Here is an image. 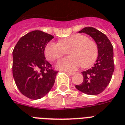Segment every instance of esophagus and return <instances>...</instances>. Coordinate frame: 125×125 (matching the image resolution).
I'll return each instance as SVG.
<instances>
[{"label":"esophagus","mask_w":125,"mask_h":125,"mask_svg":"<svg viewBox=\"0 0 125 125\" xmlns=\"http://www.w3.org/2000/svg\"><path fill=\"white\" fill-rule=\"evenodd\" d=\"M66 73L69 75H73L74 74H75V72H71V71H66Z\"/></svg>","instance_id":"1"}]
</instances>
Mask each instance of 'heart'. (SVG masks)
I'll list each match as a JSON object with an SVG mask.
<instances>
[{
    "label": "heart",
    "instance_id": "heart-1",
    "mask_svg": "<svg viewBox=\"0 0 125 125\" xmlns=\"http://www.w3.org/2000/svg\"><path fill=\"white\" fill-rule=\"evenodd\" d=\"M69 58L63 59L57 63V67L65 71H74L82 66L86 68L91 66L98 56V47L93 40H89L83 34H74L63 38L58 43L50 42L44 49L46 58L54 62L62 58L68 51Z\"/></svg>",
    "mask_w": 125,
    "mask_h": 125
}]
</instances>
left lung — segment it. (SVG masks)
<instances>
[{
    "label": "left lung",
    "mask_w": 125,
    "mask_h": 125,
    "mask_svg": "<svg viewBox=\"0 0 125 125\" xmlns=\"http://www.w3.org/2000/svg\"><path fill=\"white\" fill-rule=\"evenodd\" d=\"M79 32L88 34L95 40L99 55L94 66L82 72L83 82L75 87L87 95H98L104 91L112 77L114 71L113 46L107 36L95 28L85 27Z\"/></svg>",
    "instance_id": "obj_1"
}]
</instances>
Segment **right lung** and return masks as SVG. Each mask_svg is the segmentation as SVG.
<instances>
[{"mask_svg": "<svg viewBox=\"0 0 125 125\" xmlns=\"http://www.w3.org/2000/svg\"><path fill=\"white\" fill-rule=\"evenodd\" d=\"M52 35L34 30L22 36L13 51L12 72L21 93L30 99H39L52 87L58 71L45 57L44 49Z\"/></svg>", "mask_w": 125, "mask_h": 125, "instance_id": "right-lung-1", "label": "right lung"}]
</instances>
